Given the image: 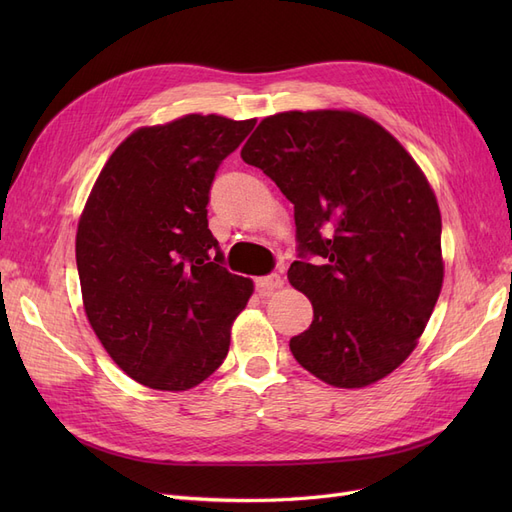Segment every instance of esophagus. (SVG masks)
Returning a JSON list of instances; mask_svg holds the SVG:
<instances>
[{"label": "esophagus", "mask_w": 512, "mask_h": 512, "mask_svg": "<svg viewBox=\"0 0 512 512\" xmlns=\"http://www.w3.org/2000/svg\"><path fill=\"white\" fill-rule=\"evenodd\" d=\"M284 286V280L277 273H271V275H265V277H258L256 280V288L258 292H271L275 288H282Z\"/></svg>", "instance_id": "34e87169"}]
</instances>
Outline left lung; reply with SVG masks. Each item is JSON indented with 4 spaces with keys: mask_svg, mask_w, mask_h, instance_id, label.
Returning a JSON list of instances; mask_svg holds the SVG:
<instances>
[{
    "mask_svg": "<svg viewBox=\"0 0 512 512\" xmlns=\"http://www.w3.org/2000/svg\"><path fill=\"white\" fill-rule=\"evenodd\" d=\"M294 205L290 284L312 301L294 359L361 389L404 363L442 290V218L423 170L380 123L352 111L265 117L241 149Z\"/></svg>",
    "mask_w": 512,
    "mask_h": 512,
    "instance_id": "left-lung-1",
    "label": "left lung"
}]
</instances>
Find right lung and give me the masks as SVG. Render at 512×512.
<instances>
[{"label":"right lung","instance_id":"1","mask_svg":"<svg viewBox=\"0 0 512 512\" xmlns=\"http://www.w3.org/2000/svg\"><path fill=\"white\" fill-rule=\"evenodd\" d=\"M256 119L185 115L132 132L104 164L76 232L85 314L111 359L149 389L218 369L254 284L226 271L209 190Z\"/></svg>","mask_w":512,"mask_h":512}]
</instances>
